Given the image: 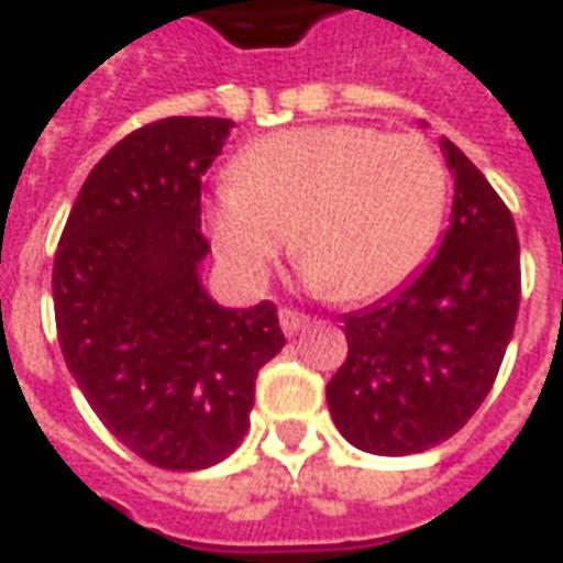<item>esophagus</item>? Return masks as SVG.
<instances>
[{
	"mask_svg": "<svg viewBox=\"0 0 563 563\" xmlns=\"http://www.w3.org/2000/svg\"><path fill=\"white\" fill-rule=\"evenodd\" d=\"M308 323H311V317H308V313L296 311V308H280V327L286 335H296V332L305 330Z\"/></svg>",
	"mask_w": 563,
	"mask_h": 563,
	"instance_id": "1",
	"label": "esophagus"
}]
</instances>
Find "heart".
I'll return each mask as SVG.
<instances>
[{
  "instance_id": "obj_1",
  "label": "heart",
  "mask_w": 563,
  "mask_h": 563,
  "mask_svg": "<svg viewBox=\"0 0 563 563\" xmlns=\"http://www.w3.org/2000/svg\"><path fill=\"white\" fill-rule=\"evenodd\" d=\"M446 209V166L416 135L313 125L240 156L218 194L212 233L224 262L258 280L292 233V255L335 301H369L410 280Z\"/></svg>"
}]
</instances>
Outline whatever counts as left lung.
I'll list each match as a JSON object with an SVG mask.
<instances>
[{
  "mask_svg": "<svg viewBox=\"0 0 563 563\" xmlns=\"http://www.w3.org/2000/svg\"><path fill=\"white\" fill-rule=\"evenodd\" d=\"M443 156L456 197L441 250L397 296L345 313L347 357L327 385L335 428L376 456L450 441L490 394L518 320L515 218L453 141Z\"/></svg>",
  "mask_w": 563,
  "mask_h": 563,
  "instance_id": "8db88e82",
  "label": "left lung"
}]
</instances>
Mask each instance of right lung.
I'll use <instances>...</instances> for the list:
<instances>
[{"mask_svg":"<svg viewBox=\"0 0 563 563\" xmlns=\"http://www.w3.org/2000/svg\"><path fill=\"white\" fill-rule=\"evenodd\" d=\"M218 117L147 122L89 172L52 271L60 354L104 428L166 472L228 459L250 431L255 376L283 345L277 305L206 296L202 175Z\"/></svg>","mask_w":563,"mask_h":563,"instance_id":"1","label":"right lung"}]
</instances>
